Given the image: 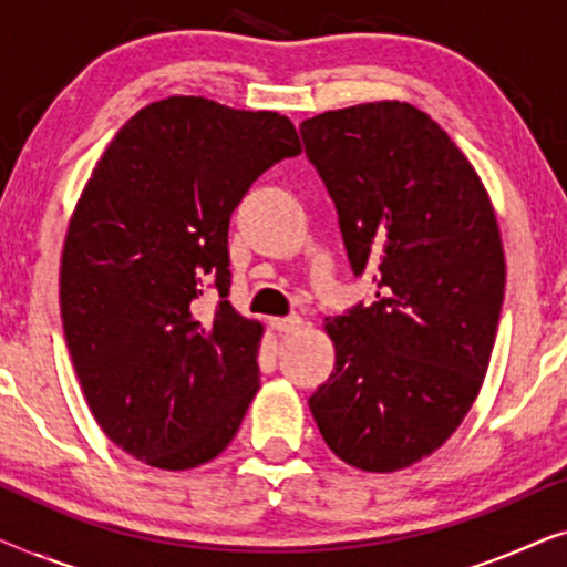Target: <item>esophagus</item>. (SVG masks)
<instances>
[{
    "mask_svg": "<svg viewBox=\"0 0 567 567\" xmlns=\"http://www.w3.org/2000/svg\"><path fill=\"white\" fill-rule=\"evenodd\" d=\"M270 328L284 332V336H291V332H299L305 328V320H301L299 315H289V317H276V320H270Z\"/></svg>",
    "mask_w": 567,
    "mask_h": 567,
    "instance_id": "34e87169",
    "label": "esophagus"
}]
</instances>
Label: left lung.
<instances>
[{
    "mask_svg": "<svg viewBox=\"0 0 567 567\" xmlns=\"http://www.w3.org/2000/svg\"><path fill=\"white\" fill-rule=\"evenodd\" d=\"M301 138L353 274L382 289L324 320L336 371L309 410L346 464L405 470L460 429L487 374L506 289L491 196L446 131L400 100L320 113Z\"/></svg>",
    "mask_w": 567,
    "mask_h": 567,
    "instance_id": "1",
    "label": "left lung"
}]
</instances>
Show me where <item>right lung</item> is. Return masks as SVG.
Returning a JSON list of instances; mask_svg holds the SVG:
<instances>
[{
  "mask_svg": "<svg viewBox=\"0 0 567 567\" xmlns=\"http://www.w3.org/2000/svg\"><path fill=\"white\" fill-rule=\"evenodd\" d=\"M299 152L281 113L173 95L131 115L84 183L61 252L66 348L92 417L150 467L212 462L258 392L262 322L227 301L229 216ZM208 285L223 301L204 316Z\"/></svg>",
  "mask_w": 567,
  "mask_h": 567,
  "instance_id": "obj_1",
  "label": "right lung"
}]
</instances>
